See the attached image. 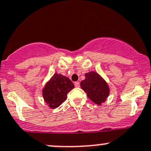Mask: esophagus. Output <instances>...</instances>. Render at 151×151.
Here are the masks:
<instances>
[{
    "instance_id": "34e87169",
    "label": "esophagus",
    "mask_w": 151,
    "mask_h": 151,
    "mask_svg": "<svg viewBox=\"0 0 151 151\" xmlns=\"http://www.w3.org/2000/svg\"><path fill=\"white\" fill-rule=\"evenodd\" d=\"M74 84H75L76 87H79V86H80V83H79V82H78V81L75 82V83H74Z\"/></svg>"
}]
</instances>
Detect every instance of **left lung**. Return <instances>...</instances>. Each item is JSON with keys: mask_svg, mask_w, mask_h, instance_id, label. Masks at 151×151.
<instances>
[{"mask_svg": "<svg viewBox=\"0 0 151 151\" xmlns=\"http://www.w3.org/2000/svg\"><path fill=\"white\" fill-rule=\"evenodd\" d=\"M81 87L88 98L98 105L105 102L109 95L108 83L98 73L92 72L85 74V79L81 82Z\"/></svg>", "mask_w": 151, "mask_h": 151, "instance_id": "obj_1", "label": "left lung"}]
</instances>
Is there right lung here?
Returning <instances> with one entry per match:
<instances>
[{"label": "right lung", "instance_id": "1", "mask_svg": "<svg viewBox=\"0 0 151 151\" xmlns=\"http://www.w3.org/2000/svg\"><path fill=\"white\" fill-rule=\"evenodd\" d=\"M73 88L74 84L68 77L55 73L42 89L45 102L50 108H57L67 99L68 93Z\"/></svg>", "mask_w": 151, "mask_h": 151}]
</instances>
